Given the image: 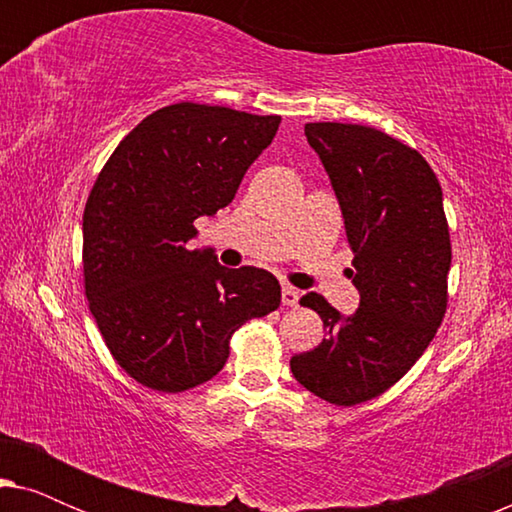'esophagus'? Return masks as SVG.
Instances as JSON below:
<instances>
[{
  "label": "esophagus",
  "mask_w": 512,
  "mask_h": 512,
  "mask_svg": "<svg viewBox=\"0 0 512 512\" xmlns=\"http://www.w3.org/2000/svg\"><path fill=\"white\" fill-rule=\"evenodd\" d=\"M298 300H300V291L293 289V286H289V284H284L282 286V303L286 307H296Z\"/></svg>",
  "instance_id": "esophagus-1"
}]
</instances>
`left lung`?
I'll return each mask as SVG.
<instances>
[{
	"mask_svg": "<svg viewBox=\"0 0 512 512\" xmlns=\"http://www.w3.org/2000/svg\"><path fill=\"white\" fill-rule=\"evenodd\" d=\"M305 137L338 195L361 305L340 317L319 293L300 298L326 338L293 356L291 373L314 396L352 408L394 387L443 324L450 228L436 174L401 139L356 123H307Z\"/></svg>",
	"mask_w": 512,
	"mask_h": 512,
	"instance_id": "obj_1",
	"label": "left lung"
}]
</instances>
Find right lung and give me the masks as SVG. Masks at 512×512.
<instances>
[{"label":"right lung","instance_id":"right-lung-1","mask_svg":"<svg viewBox=\"0 0 512 512\" xmlns=\"http://www.w3.org/2000/svg\"><path fill=\"white\" fill-rule=\"evenodd\" d=\"M279 116L179 102L123 137L83 209V289L104 345L144 387L179 394L226 366L230 338L282 303L268 270L188 247L233 202Z\"/></svg>","mask_w":512,"mask_h":512}]
</instances>
